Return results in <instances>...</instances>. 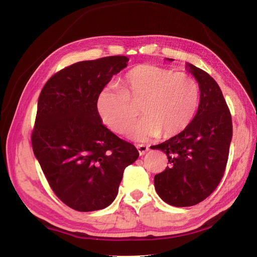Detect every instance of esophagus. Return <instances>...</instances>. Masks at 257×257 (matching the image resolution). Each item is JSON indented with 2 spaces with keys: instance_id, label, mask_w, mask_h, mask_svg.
<instances>
[{
  "instance_id": "1",
  "label": "esophagus",
  "mask_w": 257,
  "mask_h": 257,
  "mask_svg": "<svg viewBox=\"0 0 257 257\" xmlns=\"http://www.w3.org/2000/svg\"><path fill=\"white\" fill-rule=\"evenodd\" d=\"M136 147H137V150H138L139 154H141V155H144L146 152L150 150V147L147 145H144V144H138Z\"/></svg>"
}]
</instances>
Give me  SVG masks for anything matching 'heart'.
I'll list each match as a JSON object with an SVG mask.
<instances>
[{
  "instance_id": "b5f03b06",
  "label": "heart",
  "mask_w": 257,
  "mask_h": 257,
  "mask_svg": "<svg viewBox=\"0 0 257 257\" xmlns=\"http://www.w3.org/2000/svg\"><path fill=\"white\" fill-rule=\"evenodd\" d=\"M201 98L199 85L187 72L139 64L124 73L121 87L110 85L98 93L96 107L108 128L123 135L138 116L135 105L141 104L144 115L130 137L145 141L149 137H170L188 127L196 115Z\"/></svg>"
}]
</instances>
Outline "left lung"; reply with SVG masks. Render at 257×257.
<instances>
[{"mask_svg":"<svg viewBox=\"0 0 257 257\" xmlns=\"http://www.w3.org/2000/svg\"><path fill=\"white\" fill-rule=\"evenodd\" d=\"M201 90L195 118L184 132L153 146L168 156L169 167L155 175L159 196L172 206L201 203L216 189L227 167L232 120L216 81L202 69L188 64Z\"/></svg>","mask_w":257,"mask_h":257,"instance_id":"1","label":"left lung"}]
</instances>
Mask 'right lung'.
I'll return each instance as SVG.
<instances>
[{
  "label": "right lung",
  "instance_id": "add662e5",
  "mask_svg": "<svg viewBox=\"0 0 257 257\" xmlns=\"http://www.w3.org/2000/svg\"><path fill=\"white\" fill-rule=\"evenodd\" d=\"M128 60L114 55L73 63L54 73L38 98L34 154L54 194L76 211L110 205L124 169L139 156L102 123L96 107L98 93Z\"/></svg>",
  "mask_w": 257,
  "mask_h": 257
}]
</instances>
